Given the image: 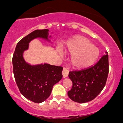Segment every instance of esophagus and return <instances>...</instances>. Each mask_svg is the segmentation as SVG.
Returning a JSON list of instances; mask_svg holds the SVG:
<instances>
[{"label": "esophagus", "mask_w": 123, "mask_h": 123, "mask_svg": "<svg viewBox=\"0 0 123 123\" xmlns=\"http://www.w3.org/2000/svg\"><path fill=\"white\" fill-rule=\"evenodd\" d=\"M68 73H69V70L68 69H67V68H64L62 70V75H63V77H67L68 75Z\"/></svg>", "instance_id": "1"}]
</instances>
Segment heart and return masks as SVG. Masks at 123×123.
Segmentation results:
<instances>
[{
    "instance_id": "b5f03b06",
    "label": "heart",
    "mask_w": 123,
    "mask_h": 123,
    "mask_svg": "<svg viewBox=\"0 0 123 123\" xmlns=\"http://www.w3.org/2000/svg\"><path fill=\"white\" fill-rule=\"evenodd\" d=\"M68 51L72 55L71 63L77 68H85L91 65L98 56L99 52L87 38H75L68 44ZM59 54L62 55L61 51Z\"/></svg>"
}]
</instances>
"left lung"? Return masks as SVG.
I'll list each match as a JSON object with an SVG mask.
<instances>
[{
  "mask_svg": "<svg viewBox=\"0 0 123 123\" xmlns=\"http://www.w3.org/2000/svg\"><path fill=\"white\" fill-rule=\"evenodd\" d=\"M109 73L108 52L95 65L80 71H69L73 83L68 96L73 101L85 103L92 100L101 92L106 85Z\"/></svg>",
  "mask_w": 123,
  "mask_h": 123,
  "instance_id": "8db88e82",
  "label": "left lung"
}]
</instances>
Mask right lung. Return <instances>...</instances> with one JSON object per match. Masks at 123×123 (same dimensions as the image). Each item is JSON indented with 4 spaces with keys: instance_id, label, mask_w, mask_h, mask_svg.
Segmentation results:
<instances>
[{
    "instance_id": "add662e5",
    "label": "right lung",
    "mask_w": 123,
    "mask_h": 123,
    "mask_svg": "<svg viewBox=\"0 0 123 123\" xmlns=\"http://www.w3.org/2000/svg\"><path fill=\"white\" fill-rule=\"evenodd\" d=\"M48 29L36 30L18 42L12 58L15 80L21 93L28 100L41 103L49 97L55 84L62 77V67L48 64L31 65L23 58L30 41L40 37L48 40Z\"/></svg>"
}]
</instances>
